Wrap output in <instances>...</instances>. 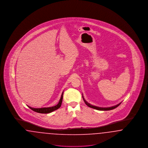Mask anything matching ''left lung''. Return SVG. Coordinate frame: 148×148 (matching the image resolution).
Instances as JSON below:
<instances>
[{
    "instance_id": "1",
    "label": "left lung",
    "mask_w": 148,
    "mask_h": 148,
    "mask_svg": "<svg viewBox=\"0 0 148 148\" xmlns=\"http://www.w3.org/2000/svg\"><path fill=\"white\" fill-rule=\"evenodd\" d=\"M82 95H83V94H82ZM83 100H84V101L85 103V104H86V106H88L90 107V108H93V109H94L98 110H103V111H104V110H113L114 109L116 108V107H118V106H119L120 104L121 103H121H120L118 104H117V105H116V106H110V107L103 108V107H99V106H92V104H89V103H88V102L86 101V100L85 99L84 97H83Z\"/></svg>"
}]
</instances>
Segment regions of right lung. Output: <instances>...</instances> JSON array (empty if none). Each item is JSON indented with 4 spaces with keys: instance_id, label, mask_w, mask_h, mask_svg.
Returning <instances> with one entry per match:
<instances>
[{
    "instance_id": "1",
    "label": "right lung",
    "mask_w": 148,
    "mask_h": 148,
    "mask_svg": "<svg viewBox=\"0 0 148 148\" xmlns=\"http://www.w3.org/2000/svg\"><path fill=\"white\" fill-rule=\"evenodd\" d=\"M64 92H63L60 99L59 100V103H58V104L56 106H51V107H47V108H34L30 106H28L30 109H31L32 110L34 111L36 113H42V114H47V113H50L55 111L57 110L58 109H59L60 106L62 105V100H63V95Z\"/></svg>"
}]
</instances>
